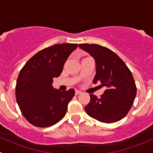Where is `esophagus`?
<instances>
[{"label": "esophagus", "mask_w": 153, "mask_h": 153, "mask_svg": "<svg viewBox=\"0 0 153 153\" xmlns=\"http://www.w3.org/2000/svg\"><path fill=\"white\" fill-rule=\"evenodd\" d=\"M80 94H81V92L79 90H75V95H80Z\"/></svg>", "instance_id": "esophagus-1"}]
</instances>
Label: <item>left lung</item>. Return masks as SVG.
Listing matches in <instances>:
<instances>
[{
    "mask_svg": "<svg viewBox=\"0 0 153 153\" xmlns=\"http://www.w3.org/2000/svg\"><path fill=\"white\" fill-rule=\"evenodd\" d=\"M95 62V75L92 82L100 83L106 89L101 98L90 94L85 106L86 113L104 123H112L124 118L133 104L136 86L133 76L124 61L108 48L98 44H79Z\"/></svg>",
    "mask_w": 153,
    "mask_h": 153,
    "instance_id": "left-lung-1",
    "label": "left lung"
}]
</instances>
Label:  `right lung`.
Returning a JSON list of instances; mask_svg holds the SVG:
<instances>
[{
    "instance_id": "obj_1",
    "label": "right lung",
    "mask_w": 153,
    "mask_h": 153,
    "mask_svg": "<svg viewBox=\"0 0 153 153\" xmlns=\"http://www.w3.org/2000/svg\"><path fill=\"white\" fill-rule=\"evenodd\" d=\"M77 44H55L37 52L20 72L15 97L26 119L38 127H48L61 121L75 95V89L61 91L52 86Z\"/></svg>"
}]
</instances>
